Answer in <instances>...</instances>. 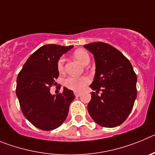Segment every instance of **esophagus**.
I'll list each match as a JSON object with an SVG mask.
<instances>
[{
  "mask_svg": "<svg viewBox=\"0 0 155 155\" xmlns=\"http://www.w3.org/2000/svg\"><path fill=\"white\" fill-rule=\"evenodd\" d=\"M74 95H75V96H76V97H79V96H80L81 93H78V92H74Z\"/></svg>",
  "mask_w": 155,
  "mask_h": 155,
  "instance_id": "esophagus-1",
  "label": "esophagus"
}]
</instances>
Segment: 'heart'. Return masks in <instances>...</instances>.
I'll return each mask as SVG.
<instances>
[{"label": "heart", "mask_w": 155, "mask_h": 155, "mask_svg": "<svg viewBox=\"0 0 155 155\" xmlns=\"http://www.w3.org/2000/svg\"><path fill=\"white\" fill-rule=\"evenodd\" d=\"M74 58L82 65H86L90 62V55L83 49H77L73 53ZM64 62L65 59L63 57H61L57 63V68L59 72H62L64 69ZM90 79L88 76H80V77H75V76H69L64 80V86L68 89L74 91H81L85 88L86 85L90 83Z\"/></svg>", "instance_id": "obj_1"}]
</instances>
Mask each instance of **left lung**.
<instances>
[{"instance_id": "obj_1", "label": "left lung", "mask_w": 155, "mask_h": 155, "mask_svg": "<svg viewBox=\"0 0 155 155\" xmlns=\"http://www.w3.org/2000/svg\"><path fill=\"white\" fill-rule=\"evenodd\" d=\"M94 56L96 73L90 87L93 92L88 104L92 119L101 127H115L124 122L137 97V76L133 66L119 50L104 42L85 45Z\"/></svg>"}]
</instances>
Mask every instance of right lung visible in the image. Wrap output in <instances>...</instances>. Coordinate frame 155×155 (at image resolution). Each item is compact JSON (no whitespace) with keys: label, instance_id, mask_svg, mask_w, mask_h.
Listing matches in <instances>:
<instances>
[{"label":"right lung","instance_id":"obj_1","mask_svg":"<svg viewBox=\"0 0 155 155\" xmlns=\"http://www.w3.org/2000/svg\"><path fill=\"white\" fill-rule=\"evenodd\" d=\"M45 45L28 58L17 78L16 94L24 116L35 127L52 130L62 124L75 99L72 90L51 95L50 87L59 75L57 63L62 54L72 48Z\"/></svg>","mask_w":155,"mask_h":155}]
</instances>
